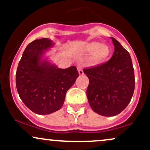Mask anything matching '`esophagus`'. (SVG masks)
I'll use <instances>...</instances> for the list:
<instances>
[{
	"label": "esophagus",
	"mask_w": 150,
	"mask_h": 150,
	"mask_svg": "<svg viewBox=\"0 0 150 150\" xmlns=\"http://www.w3.org/2000/svg\"><path fill=\"white\" fill-rule=\"evenodd\" d=\"M77 70H78L79 75H83L84 74L83 69H82V66L81 65H77Z\"/></svg>",
	"instance_id": "esophagus-1"
}]
</instances>
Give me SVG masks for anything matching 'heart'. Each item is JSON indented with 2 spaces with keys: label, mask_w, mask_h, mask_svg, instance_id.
Wrapping results in <instances>:
<instances>
[{
  "label": "heart",
  "mask_w": 150,
  "mask_h": 150,
  "mask_svg": "<svg viewBox=\"0 0 150 150\" xmlns=\"http://www.w3.org/2000/svg\"><path fill=\"white\" fill-rule=\"evenodd\" d=\"M82 51L86 53H92L90 61L93 65H98L106 60L111 53V49L106 44L97 42H89L84 44Z\"/></svg>",
  "instance_id": "heart-1"
}]
</instances>
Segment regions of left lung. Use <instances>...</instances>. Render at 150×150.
<instances>
[{"instance_id":"8db88e82","label":"left lung","mask_w":150,"mask_h":150,"mask_svg":"<svg viewBox=\"0 0 150 150\" xmlns=\"http://www.w3.org/2000/svg\"><path fill=\"white\" fill-rule=\"evenodd\" d=\"M112 39L114 52L102 64L84 68L89 78L87 97L94 112L113 116L123 111L131 100L135 89V75L128 51Z\"/></svg>"}]
</instances>
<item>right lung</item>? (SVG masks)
Wrapping results in <instances>:
<instances>
[{
    "mask_svg": "<svg viewBox=\"0 0 150 150\" xmlns=\"http://www.w3.org/2000/svg\"><path fill=\"white\" fill-rule=\"evenodd\" d=\"M52 46L47 38L29 44L16 72V87L20 99L31 111L40 115L59 110L67 91L79 76L75 66L61 69L45 60L41 61L44 51Z\"/></svg>",
    "mask_w": 150,
    "mask_h": 150,
    "instance_id": "add662e5",
    "label": "right lung"
}]
</instances>
